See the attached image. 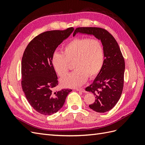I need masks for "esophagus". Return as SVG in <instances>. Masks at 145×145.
<instances>
[{
  "label": "esophagus",
  "mask_w": 145,
  "mask_h": 145,
  "mask_svg": "<svg viewBox=\"0 0 145 145\" xmlns=\"http://www.w3.org/2000/svg\"><path fill=\"white\" fill-rule=\"evenodd\" d=\"M76 91H81V92H83V93H84V92H85V89H83V88H76Z\"/></svg>",
  "instance_id": "34e87169"
}]
</instances>
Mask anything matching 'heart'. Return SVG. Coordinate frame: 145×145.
<instances>
[{
	"mask_svg": "<svg viewBox=\"0 0 145 145\" xmlns=\"http://www.w3.org/2000/svg\"><path fill=\"white\" fill-rule=\"evenodd\" d=\"M73 62L75 69L61 79L65 87L75 88L82 85L88 77L95 78L102 69L104 63V50L98 39L87 37L75 38L63 48V53L54 52L51 63L59 77H63Z\"/></svg>",
	"mask_w": 145,
	"mask_h": 145,
	"instance_id": "heart-1",
	"label": "heart"
}]
</instances>
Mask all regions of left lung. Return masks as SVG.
<instances>
[{
  "label": "left lung",
  "instance_id": "obj_1",
  "mask_svg": "<svg viewBox=\"0 0 145 145\" xmlns=\"http://www.w3.org/2000/svg\"><path fill=\"white\" fill-rule=\"evenodd\" d=\"M81 33L91 34L102 43L104 63L93 83L86 88L95 95V102L89 107L97 112L110 111L119 100L124 84L125 63L117 41L107 30L98 27H78L73 36Z\"/></svg>",
  "mask_w": 145,
  "mask_h": 145
}]
</instances>
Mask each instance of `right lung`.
Here are the masks:
<instances>
[{
  "mask_svg": "<svg viewBox=\"0 0 145 145\" xmlns=\"http://www.w3.org/2000/svg\"><path fill=\"white\" fill-rule=\"evenodd\" d=\"M73 30L71 27L42 33L28 43L24 52L21 64L22 88L31 106L40 114L49 116L57 112L72 91L62 89L55 93L52 91L59 83L51 57L57 47Z\"/></svg>",
  "mask_w": 145,
  "mask_h": 145,
  "instance_id": "obj_1",
  "label": "right lung"
}]
</instances>
